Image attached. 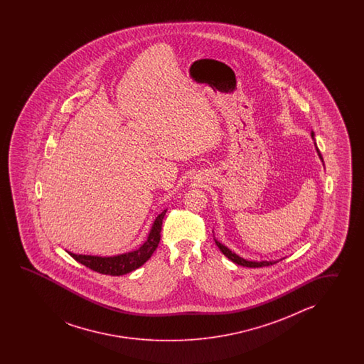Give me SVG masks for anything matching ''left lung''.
I'll list each match as a JSON object with an SVG mask.
<instances>
[{
	"mask_svg": "<svg viewBox=\"0 0 364 364\" xmlns=\"http://www.w3.org/2000/svg\"><path fill=\"white\" fill-rule=\"evenodd\" d=\"M311 135H312V138L315 136V134L314 132H311ZM316 146V144H315ZM317 155L318 157L321 159V161H323V156L320 154V151L317 149ZM216 242L217 247L220 248V251L224 254L228 259H230L232 263L238 264V265H242V267H248V268H260V267H268V265H273V264L279 263V260H282V259H279L277 262H267V260H264V262H250V260H246V259H243V257H240V256L237 255V254H234L232 252L229 248L224 246V245H221L218 240H215Z\"/></svg>",
	"mask_w": 364,
	"mask_h": 364,
	"instance_id": "obj_1",
	"label": "left lung"
}]
</instances>
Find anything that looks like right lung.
Wrapping results in <instances>:
<instances>
[{
	"label": "right lung",
	"instance_id": "add662e5",
	"mask_svg": "<svg viewBox=\"0 0 364 364\" xmlns=\"http://www.w3.org/2000/svg\"><path fill=\"white\" fill-rule=\"evenodd\" d=\"M166 213V209L163 210L159 216L156 217L155 223L152 225V229L148 234V238L138 250L122 254V255L110 256V257H101V256L75 255L69 252L71 257H74L77 262L85 265L87 268L95 272H99L102 274L109 276H122L126 273L138 269L155 252L159 246L160 237H161V226L163 218Z\"/></svg>",
	"mask_w": 364,
	"mask_h": 364
}]
</instances>
